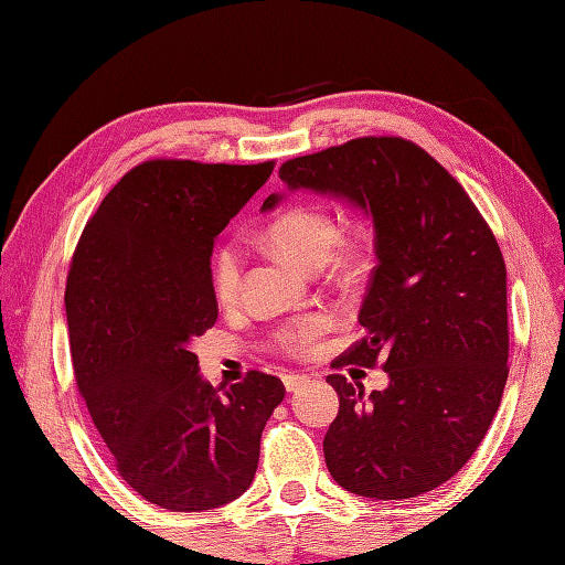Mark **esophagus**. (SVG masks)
<instances>
[{
    "label": "esophagus",
    "mask_w": 565,
    "mask_h": 565,
    "mask_svg": "<svg viewBox=\"0 0 565 565\" xmlns=\"http://www.w3.org/2000/svg\"><path fill=\"white\" fill-rule=\"evenodd\" d=\"M281 381H284V387L289 390V393H296V390H299L303 383H306V375H296V373H284L281 375Z\"/></svg>",
    "instance_id": "34e87169"
}]
</instances>
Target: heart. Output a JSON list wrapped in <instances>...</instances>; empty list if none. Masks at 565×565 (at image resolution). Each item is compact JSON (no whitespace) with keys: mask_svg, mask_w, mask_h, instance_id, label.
Segmentation results:
<instances>
[{"mask_svg":"<svg viewBox=\"0 0 565 565\" xmlns=\"http://www.w3.org/2000/svg\"><path fill=\"white\" fill-rule=\"evenodd\" d=\"M264 242L269 247L303 266L318 271L331 259L335 274L353 279L363 271L367 252L361 239L338 242V222L328 210L318 204H294L266 224ZM244 252L234 239L222 242L212 254L210 281L220 303H234L242 291ZM331 328V316L309 313L284 323L271 333V345L286 355H309L318 338Z\"/></svg>","mask_w":565,"mask_h":565,"instance_id":"obj_1","label":"heart"}]
</instances>
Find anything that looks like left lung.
Segmentation results:
<instances>
[{
    "instance_id": "left-lung-1",
    "label": "left lung",
    "mask_w": 565,
    "mask_h": 565,
    "mask_svg": "<svg viewBox=\"0 0 565 565\" xmlns=\"http://www.w3.org/2000/svg\"><path fill=\"white\" fill-rule=\"evenodd\" d=\"M289 190L333 194L373 222L377 264L358 313L365 335L333 367L377 361L390 377L328 375L338 415L326 467L345 491L413 499L467 465L509 375L507 266L465 188L415 142L367 136L286 160ZM281 194L264 200L274 210Z\"/></svg>"
}]
</instances>
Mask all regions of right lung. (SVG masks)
<instances>
[{
  "instance_id": "right-lung-1",
  "label": "right lung",
  "mask_w": 565,
  "mask_h": 565,
  "mask_svg": "<svg viewBox=\"0 0 565 565\" xmlns=\"http://www.w3.org/2000/svg\"><path fill=\"white\" fill-rule=\"evenodd\" d=\"M259 166L148 160L88 220L66 279L76 385L118 475L170 511H207L249 489L279 377L204 383L190 348L217 321V234L269 180Z\"/></svg>"
}]
</instances>
